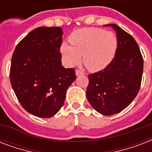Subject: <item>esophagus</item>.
<instances>
[{
    "mask_svg": "<svg viewBox=\"0 0 152 152\" xmlns=\"http://www.w3.org/2000/svg\"><path fill=\"white\" fill-rule=\"evenodd\" d=\"M83 72L80 70V69H76V75L77 76H81V75H83Z\"/></svg>",
    "mask_w": 152,
    "mask_h": 152,
    "instance_id": "obj_1",
    "label": "esophagus"
}]
</instances>
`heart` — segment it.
<instances>
[{"label":"heart","instance_id":"obj_1","mask_svg":"<svg viewBox=\"0 0 152 152\" xmlns=\"http://www.w3.org/2000/svg\"><path fill=\"white\" fill-rule=\"evenodd\" d=\"M72 46L63 42L61 52L70 66L80 63L81 56L86 68L96 72L103 70L115 57L118 49V38L112 31L95 27L82 28L69 37Z\"/></svg>","mask_w":152,"mask_h":152}]
</instances>
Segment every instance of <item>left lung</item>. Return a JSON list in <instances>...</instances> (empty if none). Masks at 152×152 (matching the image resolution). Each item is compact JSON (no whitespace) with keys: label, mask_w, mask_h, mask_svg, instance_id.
I'll list each match as a JSON object with an SVG mask.
<instances>
[{"label":"left lung","mask_w":152,"mask_h":152,"mask_svg":"<svg viewBox=\"0 0 152 152\" xmlns=\"http://www.w3.org/2000/svg\"><path fill=\"white\" fill-rule=\"evenodd\" d=\"M113 27L118 38V49L112 62L102 71L88 76L87 99L93 108L102 115L122 111L139 92L144 60L137 42L118 25Z\"/></svg>","instance_id":"obj_1"}]
</instances>
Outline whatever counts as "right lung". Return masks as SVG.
Here are the masks:
<instances>
[{"mask_svg":"<svg viewBox=\"0 0 152 152\" xmlns=\"http://www.w3.org/2000/svg\"><path fill=\"white\" fill-rule=\"evenodd\" d=\"M62 35L59 27L35 28L19 42L12 57V89L21 106L39 118H51L60 110L76 78L74 69L62 66Z\"/></svg>","mask_w":152,"mask_h":152,"instance_id":"1","label":"right lung"}]
</instances>
